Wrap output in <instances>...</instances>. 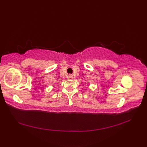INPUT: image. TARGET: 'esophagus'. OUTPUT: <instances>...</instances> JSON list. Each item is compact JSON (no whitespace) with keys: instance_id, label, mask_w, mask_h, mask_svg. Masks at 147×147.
Returning a JSON list of instances; mask_svg holds the SVG:
<instances>
[{"instance_id":"1","label":"esophagus","mask_w":147,"mask_h":147,"mask_svg":"<svg viewBox=\"0 0 147 147\" xmlns=\"http://www.w3.org/2000/svg\"><path fill=\"white\" fill-rule=\"evenodd\" d=\"M69 78L70 79H73L74 76L73 75V74H69Z\"/></svg>"}]
</instances>
